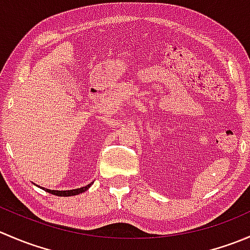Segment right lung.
<instances>
[{"label":"right lung","instance_id":"obj_1","mask_svg":"<svg viewBox=\"0 0 250 250\" xmlns=\"http://www.w3.org/2000/svg\"><path fill=\"white\" fill-rule=\"evenodd\" d=\"M93 185V181L90 184H88L87 186H83V188H74V190H66V191H58V190H49V188H44V191H47V192L52 193V195H55V196H64V197H69V196H75V195H80V193L84 192V191H87L88 188H90V186Z\"/></svg>","mask_w":250,"mask_h":250}]
</instances>
